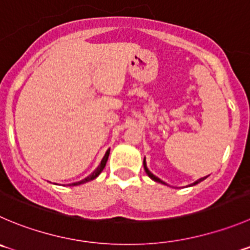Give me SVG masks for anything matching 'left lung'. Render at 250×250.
<instances>
[{"instance_id":"obj_1","label":"left lung","mask_w":250,"mask_h":250,"mask_svg":"<svg viewBox=\"0 0 250 250\" xmlns=\"http://www.w3.org/2000/svg\"><path fill=\"white\" fill-rule=\"evenodd\" d=\"M144 167H145V172L147 173V175H148V177L151 178L152 180H154V182H158V183H162V184H166V183L163 182V180H161V179H159V178H157L156 175H153V174H152L151 172H149V170H148V168H147V166H146V158L144 159ZM206 178H208V177L200 178V179H198V180H196V182H195V183H192V184H190V187H191V185L198 184V183H200V182H203V180H204V179H206Z\"/></svg>"}]
</instances>
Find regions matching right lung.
<instances>
[{"mask_svg": "<svg viewBox=\"0 0 250 250\" xmlns=\"http://www.w3.org/2000/svg\"><path fill=\"white\" fill-rule=\"evenodd\" d=\"M109 153H110V148L108 149V151L105 152V154H104V157H103V159H102V162H101V165L98 166V167H97V169L94 170L93 173H92L91 175H88L87 178H84V179L83 180H81V182H76V183H72V184H68L70 185V187H76V185H80V184H84V183H87V182H91V180H93V179H96L97 177H98L99 174H101L102 173V170L104 169V167H105V165H106V161H108V157H109Z\"/></svg>", "mask_w": 250, "mask_h": 250, "instance_id": "obj_1", "label": "right lung"}]
</instances>
